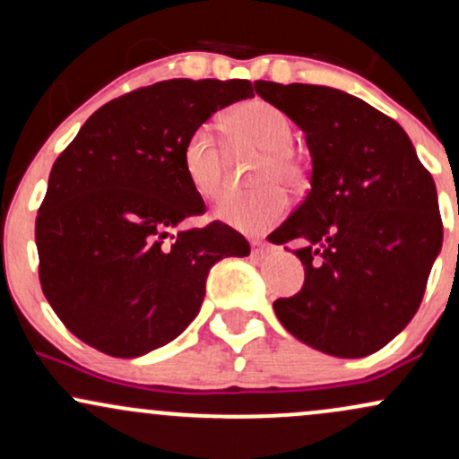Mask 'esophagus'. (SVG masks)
<instances>
[{"label":"esophagus","mask_w":459,"mask_h":459,"mask_svg":"<svg viewBox=\"0 0 459 459\" xmlns=\"http://www.w3.org/2000/svg\"><path fill=\"white\" fill-rule=\"evenodd\" d=\"M250 250H252V256H255V259H261V256L265 255L267 250H270V246H267L265 241H261V239H252L250 241Z\"/></svg>","instance_id":"obj_1"}]
</instances>
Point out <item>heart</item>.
I'll return each mask as SVG.
<instances>
[{"instance_id": "heart-1", "label": "heart", "mask_w": 459, "mask_h": 459, "mask_svg": "<svg viewBox=\"0 0 459 459\" xmlns=\"http://www.w3.org/2000/svg\"><path fill=\"white\" fill-rule=\"evenodd\" d=\"M224 125L235 146L261 151V160L252 172V183L261 187L229 196L215 215L220 222L241 233H263L289 212V196L282 186L299 189L307 183V168L291 149L296 129L282 109L263 99H247L230 108ZM181 163L189 186L200 198H222L226 192L224 151L207 125H200L183 142Z\"/></svg>"}]
</instances>
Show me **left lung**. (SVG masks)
<instances>
[{"instance_id": "1", "label": "left lung", "mask_w": 459, "mask_h": 459, "mask_svg": "<svg viewBox=\"0 0 459 459\" xmlns=\"http://www.w3.org/2000/svg\"><path fill=\"white\" fill-rule=\"evenodd\" d=\"M307 134L310 189L273 244L299 239L304 284L273 302L281 324L324 354L382 350L420 307L442 247L438 194L405 131L351 94L256 82Z\"/></svg>"}]
</instances>
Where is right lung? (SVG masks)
<instances>
[{"label": "right lung", "instance_id": "add662e5", "mask_svg": "<svg viewBox=\"0 0 459 459\" xmlns=\"http://www.w3.org/2000/svg\"><path fill=\"white\" fill-rule=\"evenodd\" d=\"M247 79H168L99 108L60 152L36 215L47 302L77 339L116 358L170 343L198 315L207 273L250 244L229 224L181 229L204 213L183 142Z\"/></svg>", "mask_w": 459, "mask_h": 459}]
</instances>
